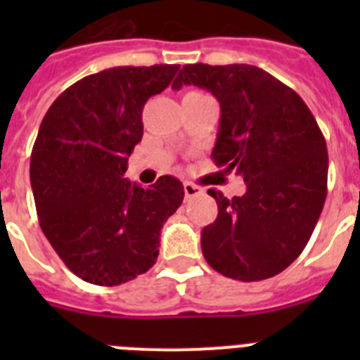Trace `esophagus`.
I'll return each instance as SVG.
<instances>
[{
	"instance_id": "34e87169",
	"label": "esophagus",
	"mask_w": 360,
	"mask_h": 360,
	"mask_svg": "<svg viewBox=\"0 0 360 360\" xmlns=\"http://www.w3.org/2000/svg\"><path fill=\"white\" fill-rule=\"evenodd\" d=\"M184 193H186V198H195V196H198L200 193H202V189H200V187H196L195 184L186 182L184 184Z\"/></svg>"
}]
</instances>
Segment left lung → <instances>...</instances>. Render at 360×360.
<instances>
[{
  "label": "left lung",
  "mask_w": 360,
  "mask_h": 360,
  "mask_svg": "<svg viewBox=\"0 0 360 360\" xmlns=\"http://www.w3.org/2000/svg\"><path fill=\"white\" fill-rule=\"evenodd\" d=\"M211 91L219 103L211 157L241 174L243 196L209 189L218 216L202 231V252L225 278L262 281L303 252L326 200L328 151L311 111L292 88L250 65H186L173 82Z\"/></svg>",
  "instance_id": "obj_1"
}]
</instances>
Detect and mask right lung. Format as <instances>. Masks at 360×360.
I'll list each match as a JSON object with an SVG mask.
<instances>
[{
	"label": "right lung",
	"instance_id": "1",
	"mask_svg": "<svg viewBox=\"0 0 360 360\" xmlns=\"http://www.w3.org/2000/svg\"><path fill=\"white\" fill-rule=\"evenodd\" d=\"M178 65L117 66L66 88L49 108L30 157L39 225L57 256L81 279L117 287L155 265L160 229L184 186L160 176L144 189L124 173L142 141V110Z\"/></svg>",
	"mask_w": 360,
	"mask_h": 360
}]
</instances>
